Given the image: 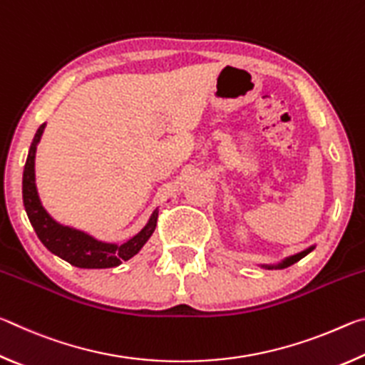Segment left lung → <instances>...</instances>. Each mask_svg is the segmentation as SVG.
Here are the masks:
<instances>
[{"mask_svg": "<svg viewBox=\"0 0 365 365\" xmlns=\"http://www.w3.org/2000/svg\"><path fill=\"white\" fill-rule=\"evenodd\" d=\"M314 248H316V245L309 246L307 250L298 252V255H293V256H288V257H285V259H283V261H280L279 264H261V267H264V269H269V270H270V269H285V267H289V265H293L294 262H298V261H301L302 257L307 256L309 252H311Z\"/></svg>", "mask_w": 365, "mask_h": 365, "instance_id": "1", "label": "left lung"}]
</instances>
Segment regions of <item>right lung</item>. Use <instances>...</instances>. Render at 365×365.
<instances>
[{
  "label": "right lung",
  "mask_w": 365,
  "mask_h": 365,
  "mask_svg": "<svg viewBox=\"0 0 365 365\" xmlns=\"http://www.w3.org/2000/svg\"><path fill=\"white\" fill-rule=\"evenodd\" d=\"M45 127L46 123H41L35 133L22 175L24 207H26L30 224H32L40 242L54 256L64 259V261L80 269L117 267L123 261H128L135 255H138L156 228L158 209H154L150 220L137 235H133L125 243L119 245L103 242V240L95 238L93 235L80 230V228L61 224L43 207L35 183V154Z\"/></svg>",
  "instance_id": "right-lung-1"
}]
</instances>
